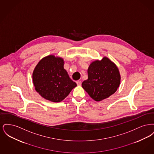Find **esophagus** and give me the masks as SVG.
Returning <instances> with one entry per match:
<instances>
[{
  "label": "esophagus",
  "instance_id": "obj_1",
  "mask_svg": "<svg viewBox=\"0 0 154 154\" xmlns=\"http://www.w3.org/2000/svg\"><path fill=\"white\" fill-rule=\"evenodd\" d=\"M76 83H77V84L78 85H81V81H77Z\"/></svg>",
  "mask_w": 154,
  "mask_h": 154
}]
</instances>
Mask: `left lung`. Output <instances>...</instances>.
I'll use <instances>...</instances> for the list:
<instances>
[{
	"instance_id": "8db88e82",
	"label": "left lung",
	"mask_w": 154,
	"mask_h": 154,
	"mask_svg": "<svg viewBox=\"0 0 154 154\" xmlns=\"http://www.w3.org/2000/svg\"><path fill=\"white\" fill-rule=\"evenodd\" d=\"M121 76L117 66L107 57L92 62L88 69V79L82 87L97 102L114 94L119 86Z\"/></svg>"
}]
</instances>
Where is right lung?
Returning a JSON list of instances; mask_svg holds the SVG:
<instances>
[{
  "label": "right lung",
  "mask_w": 154,
  "mask_h": 154,
  "mask_svg": "<svg viewBox=\"0 0 154 154\" xmlns=\"http://www.w3.org/2000/svg\"><path fill=\"white\" fill-rule=\"evenodd\" d=\"M63 65V59L51 55L41 59L35 67L33 82L37 92L46 100L60 102L77 86Z\"/></svg>",
  "instance_id": "right-lung-1"
}]
</instances>
